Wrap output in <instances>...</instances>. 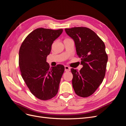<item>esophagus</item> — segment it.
I'll list each match as a JSON object with an SVG mask.
<instances>
[{
    "mask_svg": "<svg viewBox=\"0 0 126 126\" xmlns=\"http://www.w3.org/2000/svg\"><path fill=\"white\" fill-rule=\"evenodd\" d=\"M70 70V68L69 67H68L67 66H64V71L68 72V71H69Z\"/></svg>",
    "mask_w": 126,
    "mask_h": 126,
    "instance_id": "obj_1",
    "label": "esophagus"
}]
</instances>
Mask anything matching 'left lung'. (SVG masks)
<instances>
[{
	"label": "left lung",
	"instance_id": "1",
	"mask_svg": "<svg viewBox=\"0 0 126 126\" xmlns=\"http://www.w3.org/2000/svg\"><path fill=\"white\" fill-rule=\"evenodd\" d=\"M65 32L74 40L83 66L79 71L71 69L72 87L78 96L89 97L97 90L105 76L108 56L105 44L94 31L86 27L65 29Z\"/></svg>",
	"mask_w": 126,
	"mask_h": 126
}]
</instances>
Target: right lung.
Instances as JSON below:
<instances>
[{
    "label": "right lung",
    "mask_w": 126,
    "mask_h": 126,
    "mask_svg": "<svg viewBox=\"0 0 126 126\" xmlns=\"http://www.w3.org/2000/svg\"><path fill=\"white\" fill-rule=\"evenodd\" d=\"M63 32V29L37 28L27 36L19 49L22 77L31 93L40 100L50 99L58 91L64 67L58 64L50 68L46 59L54 41Z\"/></svg>",
    "instance_id": "obj_1"
}]
</instances>
